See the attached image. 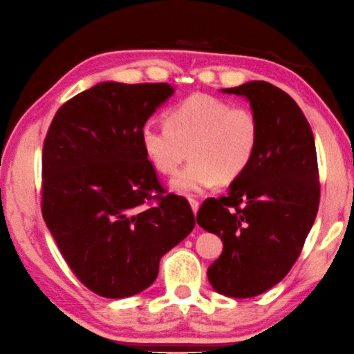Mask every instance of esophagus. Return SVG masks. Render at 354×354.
Listing matches in <instances>:
<instances>
[{"label": "esophagus", "mask_w": 354, "mask_h": 354, "mask_svg": "<svg viewBox=\"0 0 354 354\" xmlns=\"http://www.w3.org/2000/svg\"><path fill=\"white\" fill-rule=\"evenodd\" d=\"M188 201H189L191 208H193V213L196 215V213H198V210H199V201L194 199V198H188Z\"/></svg>", "instance_id": "34e87169"}]
</instances>
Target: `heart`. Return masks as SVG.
<instances>
[{
  "mask_svg": "<svg viewBox=\"0 0 354 354\" xmlns=\"http://www.w3.org/2000/svg\"><path fill=\"white\" fill-rule=\"evenodd\" d=\"M165 122L144 124L141 146L163 176L177 172L188 150L191 161L172 180V188L185 194L240 178L256 158L262 135L259 115L251 108L207 94L178 102L166 113Z\"/></svg>",
  "mask_w": 354,
  "mask_h": 354,
  "instance_id": "heart-1",
  "label": "heart"
}]
</instances>
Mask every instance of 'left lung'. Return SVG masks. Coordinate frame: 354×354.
Instances as JSON below:
<instances>
[{"instance_id":"1","label":"left lung","mask_w":354,"mask_h":354,"mask_svg":"<svg viewBox=\"0 0 354 354\" xmlns=\"http://www.w3.org/2000/svg\"><path fill=\"white\" fill-rule=\"evenodd\" d=\"M224 92L248 98L262 135L248 171L227 194L202 202L196 219L224 245L207 270L212 287L252 298L282 281L303 251L320 204L317 150L308 119L287 92L266 81Z\"/></svg>"}]
</instances>
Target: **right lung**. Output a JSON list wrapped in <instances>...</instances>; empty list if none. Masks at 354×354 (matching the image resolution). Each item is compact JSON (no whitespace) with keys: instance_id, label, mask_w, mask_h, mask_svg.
<instances>
[{"instance_id":"obj_1","label":"right lung","mask_w":354,"mask_h":354,"mask_svg":"<svg viewBox=\"0 0 354 354\" xmlns=\"http://www.w3.org/2000/svg\"><path fill=\"white\" fill-rule=\"evenodd\" d=\"M167 83H100L57 109L42 152V215L72 273L103 298L152 286L160 259L194 229L141 146Z\"/></svg>"}]
</instances>
